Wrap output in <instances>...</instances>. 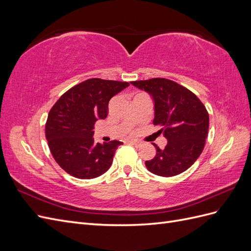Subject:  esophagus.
<instances>
[{"instance_id":"1","label":"esophagus","mask_w":251,"mask_h":251,"mask_svg":"<svg viewBox=\"0 0 251 251\" xmlns=\"http://www.w3.org/2000/svg\"><path fill=\"white\" fill-rule=\"evenodd\" d=\"M128 142H130L131 144H133V146L136 147V148H139V147H141L142 144H143V142H141V141H139V140H133V139L130 140Z\"/></svg>"}]
</instances>
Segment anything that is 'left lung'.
<instances>
[{"mask_svg":"<svg viewBox=\"0 0 251 251\" xmlns=\"http://www.w3.org/2000/svg\"><path fill=\"white\" fill-rule=\"evenodd\" d=\"M148 92L155 103V126H162L168 139L164 149L156 144V155L146 161L147 169L161 177L185 172L201 155L207 137L209 116L206 108L192 91L171 79L151 78L131 81Z\"/></svg>","mask_w":251,"mask_h":251,"instance_id":"left-lung-1","label":"left lung"}]
</instances>
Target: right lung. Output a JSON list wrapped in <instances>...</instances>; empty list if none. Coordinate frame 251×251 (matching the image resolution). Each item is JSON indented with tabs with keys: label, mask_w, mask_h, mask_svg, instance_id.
<instances>
[{
	"label": "right lung",
	"mask_w": 251,
	"mask_h": 251,
	"mask_svg": "<svg viewBox=\"0 0 251 251\" xmlns=\"http://www.w3.org/2000/svg\"><path fill=\"white\" fill-rule=\"evenodd\" d=\"M130 83L90 78L59 97L48 114L46 138L51 154L66 173L93 179L107 172L121 141L95 143L94 125L108 116L111 98Z\"/></svg>",
	"instance_id": "obj_1"
}]
</instances>
